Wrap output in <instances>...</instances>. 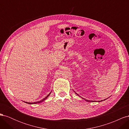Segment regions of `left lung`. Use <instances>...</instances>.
I'll return each instance as SVG.
<instances>
[{"label":"left lung","mask_w":129,"mask_h":129,"mask_svg":"<svg viewBox=\"0 0 129 129\" xmlns=\"http://www.w3.org/2000/svg\"><path fill=\"white\" fill-rule=\"evenodd\" d=\"M75 93H76V95H77L78 96H79V95H78V94H77V93L76 92H75ZM82 99H84L83 98H82ZM84 100H85V101H88V102H94V101H89V100H85V99H84ZM101 101H99V102H101Z\"/></svg>","instance_id":"obj_1"}]
</instances>
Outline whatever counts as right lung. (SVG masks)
<instances>
[{"label":"right lung","mask_w":129,"mask_h":129,"mask_svg":"<svg viewBox=\"0 0 129 129\" xmlns=\"http://www.w3.org/2000/svg\"><path fill=\"white\" fill-rule=\"evenodd\" d=\"M50 93H51V92H50L49 94L45 98H44V99L43 100H41V101H38V102H34V103H30V102H25V103H27V104H38V103H41V102H43V101H44L46 99H47V97L49 96V95L50 94Z\"/></svg>","instance_id":"1"}]
</instances>
